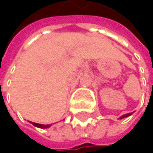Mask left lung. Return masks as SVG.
<instances>
[{
	"mask_svg": "<svg viewBox=\"0 0 153 153\" xmlns=\"http://www.w3.org/2000/svg\"><path fill=\"white\" fill-rule=\"evenodd\" d=\"M132 114V112L131 113H127V114H124V115H122L121 117H120V119H123V118H125V117H128V116H129V115H131Z\"/></svg>",
	"mask_w": 153,
	"mask_h": 153,
	"instance_id": "left-lung-1",
	"label": "left lung"
}]
</instances>
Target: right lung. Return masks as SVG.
<instances>
[{"mask_svg": "<svg viewBox=\"0 0 153 153\" xmlns=\"http://www.w3.org/2000/svg\"><path fill=\"white\" fill-rule=\"evenodd\" d=\"M32 124L35 127L41 128H47L48 127H50V125H43V124H39V123H35V122H32Z\"/></svg>", "mask_w": 153, "mask_h": 153, "instance_id": "add662e5", "label": "right lung"}]
</instances>
